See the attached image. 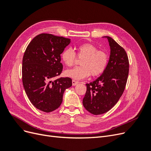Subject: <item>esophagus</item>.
I'll use <instances>...</instances> for the list:
<instances>
[{"instance_id": "obj_1", "label": "esophagus", "mask_w": 151, "mask_h": 151, "mask_svg": "<svg viewBox=\"0 0 151 151\" xmlns=\"http://www.w3.org/2000/svg\"><path fill=\"white\" fill-rule=\"evenodd\" d=\"M72 86H76L79 84V82L76 81V80H72Z\"/></svg>"}]
</instances>
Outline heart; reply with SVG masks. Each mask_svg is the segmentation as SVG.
<instances>
[{"mask_svg": "<svg viewBox=\"0 0 151 151\" xmlns=\"http://www.w3.org/2000/svg\"><path fill=\"white\" fill-rule=\"evenodd\" d=\"M77 55L82 60L81 67H75L65 72L66 76L74 79L81 80L89 77L98 76L106 69L108 56L107 53L99 50L96 45L84 43L77 47ZM76 53L70 48H67L62 54L63 62L67 67H72L76 61Z\"/></svg>", "mask_w": 151, "mask_h": 151, "instance_id": "b5f03b06", "label": "heart"}]
</instances>
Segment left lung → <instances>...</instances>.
<instances>
[{
	"instance_id": "8db88e82",
	"label": "left lung",
	"mask_w": 151,
	"mask_h": 151,
	"mask_svg": "<svg viewBox=\"0 0 151 151\" xmlns=\"http://www.w3.org/2000/svg\"><path fill=\"white\" fill-rule=\"evenodd\" d=\"M110 55L106 69L92 83L86 84L83 100L84 108L93 115H101L111 109L125 90L129 72V58L125 50L109 36Z\"/></svg>"
}]
</instances>
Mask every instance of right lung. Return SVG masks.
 Here are the masks:
<instances>
[{
    "instance_id": "obj_1",
    "label": "right lung",
    "mask_w": 151,
    "mask_h": 151,
    "mask_svg": "<svg viewBox=\"0 0 151 151\" xmlns=\"http://www.w3.org/2000/svg\"><path fill=\"white\" fill-rule=\"evenodd\" d=\"M70 43L62 36L42 33L31 40L22 58V79L31 103L40 110L52 112L60 106L66 89L72 86L69 77H60V54Z\"/></svg>"
}]
</instances>
